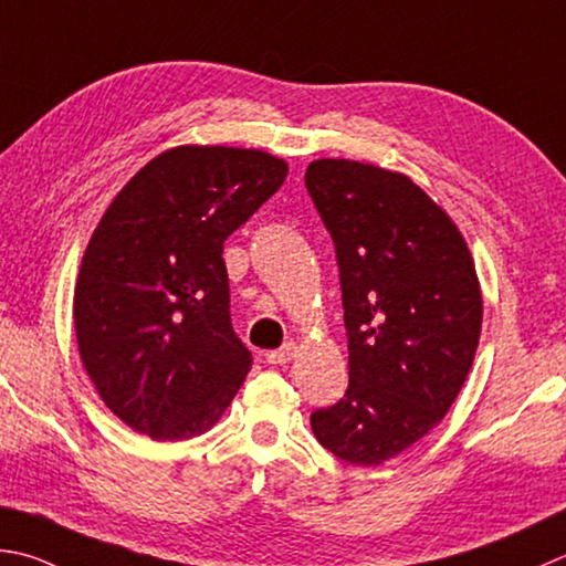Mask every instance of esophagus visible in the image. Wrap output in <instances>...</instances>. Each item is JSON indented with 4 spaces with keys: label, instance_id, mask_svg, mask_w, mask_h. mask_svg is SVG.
<instances>
[{
    "label": "esophagus",
    "instance_id": "esophagus-1",
    "mask_svg": "<svg viewBox=\"0 0 566 566\" xmlns=\"http://www.w3.org/2000/svg\"><path fill=\"white\" fill-rule=\"evenodd\" d=\"M294 353H296V343H284L282 348L268 353V360L272 365H284V363H290L294 358Z\"/></svg>",
    "mask_w": 566,
    "mask_h": 566
}]
</instances>
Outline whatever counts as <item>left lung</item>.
Returning <instances> with one entry per match:
<instances>
[{
  "label": "left lung",
  "instance_id": "1",
  "mask_svg": "<svg viewBox=\"0 0 566 566\" xmlns=\"http://www.w3.org/2000/svg\"><path fill=\"white\" fill-rule=\"evenodd\" d=\"M306 188L336 245L348 390L316 409V441L380 467L451 409L479 348L481 282L461 230L400 171L316 159Z\"/></svg>",
  "mask_w": 566,
  "mask_h": 566
}]
</instances>
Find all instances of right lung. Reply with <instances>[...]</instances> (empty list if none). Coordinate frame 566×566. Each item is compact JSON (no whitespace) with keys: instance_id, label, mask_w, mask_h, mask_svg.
Segmentation results:
<instances>
[{"instance_id":"obj_1","label":"right lung","mask_w":566,"mask_h":566,"mask_svg":"<svg viewBox=\"0 0 566 566\" xmlns=\"http://www.w3.org/2000/svg\"><path fill=\"white\" fill-rule=\"evenodd\" d=\"M290 174L260 149L181 144L132 176L87 242L73 294L99 400L154 441L203 434L252 356L230 324L223 242Z\"/></svg>"}]
</instances>
